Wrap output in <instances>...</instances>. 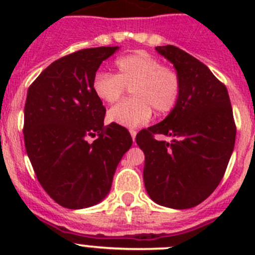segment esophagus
<instances>
[{
  "mask_svg": "<svg viewBox=\"0 0 255 255\" xmlns=\"http://www.w3.org/2000/svg\"><path fill=\"white\" fill-rule=\"evenodd\" d=\"M130 135H131V138H132V140H135V136H136V131H135V130H130Z\"/></svg>",
  "mask_w": 255,
  "mask_h": 255,
  "instance_id": "esophagus-1",
  "label": "esophagus"
}]
</instances>
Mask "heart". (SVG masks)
Listing matches in <instances>:
<instances>
[{"label":"heart","mask_w":255,"mask_h":255,"mask_svg":"<svg viewBox=\"0 0 255 255\" xmlns=\"http://www.w3.org/2000/svg\"><path fill=\"white\" fill-rule=\"evenodd\" d=\"M115 74L98 73L92 83L93 92L102 102L120 101L131 88L132 100L125 101L108 111L107 120L125 128H138L147 123L154 110L158 115L171 112L181 93V80L175 70L144 51L119 57Z\"/></svg>","instance_id":"obj_1"}]
</instances>
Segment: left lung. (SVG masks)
Returning <instances> with one entry per match:
<instances>
[{"mask_svg": "<svg viewBox=\"0 0 255 255\" xmlns=\"http://www.w3.org/2000/svg\"><path fill=\"white\" fill-rule=\"evenodd\" d=\"M181 80L177 105L161 123L136 135L145 155L143 179L153 202L173 209L198 206L215 191L235 145L227 89L199 60L175 46L155 47ZM171 136L170 143L154 139Z\"/></svg>", "mask_w": 255, "mask_h": 255, "instance_id": "8db88e82", "label": "left lung"}]
</instances>
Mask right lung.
Here are the masks:
<instances>
[{"label": "right lung", "mask_w": 255, "mask_h": 255, "mask_svg": "<svg viewBox=\"0 0 255 255\" xmlns=\"http://www.w3.org/2000/svg\"><path fill=\"white\" fill-rule=\"evenodd\" d=\"M117 49L87 48L58 58L28 89L26 153L42 188L65 208H88L105 199L132 144L125 128L103 125L106 108L92 88L97 70ZM96 134L88 143L87 136Z\"/></svg>", "instance_id": "obj_1"}]
</instances>
